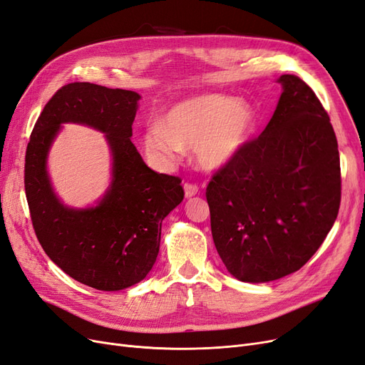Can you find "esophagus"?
<instances>
[{"label": "esophagus", "mask_w": 365, "mask_h": 365, "mask_svg": "<svg viewBox=\"0 0 365 365\" xmlns=\"http://www.w3.org/2000/svg\"><path fill=\"white\" fill-rule=\"evenodd\" d=\"M183 190H185V197H186V198H191V197H194V195L198 194V186H197L195 183L186 182V183L183 185Z\"/></svg>", "instance_id": "34e87169"}]
</instances>
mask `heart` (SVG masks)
<instances>
[{
	"label": "heart",
	"instance_id": "heart-1",
	"mask_svg": "<svg viewBox=\"0 0 365 365\" xmlns=\"http://www.w3.org/2000/svg\"><path fill=\"white\" fill-rule=\"evenodd\" d=\"M257 123L252 108L220 94H206L173 106L160 125L147 129L144 145L155 159L174 162L182 148H194L201 168L217 171L230 162Z\"/></svg>",
	"mask_w": 365,
	"mask_h": 365
}]
</instances>
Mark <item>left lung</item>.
Instances as JSON below:
<instances>
[{
    "label": "left lung",
    "instance_id": "obj_1",
    "mask_svg": "<svg viewBox=\"0 0 365 365\" xmlns=\"http://www.w3.org/2000/svg\"><path fill=\"white\" fill-rule=\"evenodd\" d=\"M277 110L207 185L210 228L227 271L247 282L293 274L339 215L341 173L329 115L314 91L282 75Z\"/></svg>",
    "mask_w": 365,
    "mask_h": 365
}]
</instances>
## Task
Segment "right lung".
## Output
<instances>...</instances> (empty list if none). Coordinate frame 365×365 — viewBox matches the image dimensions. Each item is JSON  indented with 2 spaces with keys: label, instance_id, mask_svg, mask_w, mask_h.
Listing matches in <instances>:
<instances>
[{
  "label": "right lung",
  "instance_id": "obj_1",
  "mask_svg": "<svg viewBox=\"0 0 365 365\" xmlns=\"http://www.w3.org/2000/svg\"><path fill=\"white\" fill-rule=\"evenodd\" d=\"M140 94L90 83L63 86L38 115L25 153V195L48 257L83 284L114 292L137 284L153 267L160 227L185 197L180 179L148 168L130 141ZM106 133L113 182L96 208L71 210L53 194L48 147L61 123Z\"/></svg>",
  "mask_w": 365,
  "mask_h": 365
}]
</instances>
